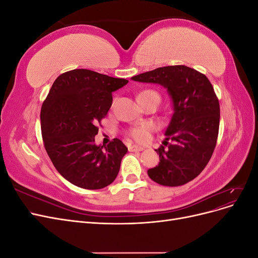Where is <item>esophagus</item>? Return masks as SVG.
I'll return each instance as SVG.
<instances>
[{"label":"esophagus","mask_w":258,"mask_h":258,"mask_svg":"<svg viewBox=\"0 0 258 258\" xmlns=\"http://www.w3.org/2000/svg\"><path fill=\"white\" fill-rule=\"evenodd\" d=\"M128 148L130 152H141V151L145 150V147L140 146V145H129Z\"/></svg>","instance_id":"1"}]
</instances>
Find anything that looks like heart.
Instances as JSON below:
<instances>
[{
  "label": "heart",
  "mask_w": 258,
  "mask_h": 258,
  "mask_svg": "<svg viewBox=\"0 0 258 258\" xmlns=\"http://www.w3.org/2000/svg\"><path fill=\"white\" fill-rule=\"evenodd\" d=\"M144 93H156V95H158L157 92H155L153 90H145L140 93V96L144 95ZM152 130H153V127L151 124H147V123L141 124V126H138L130 131V137L138 142H146L147 140L150 139Z\"/></svg>",
  "instance_id": "obj_1"
}]
</instances>
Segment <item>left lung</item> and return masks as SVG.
<instances>
[{
	"instance_id": "obj_1",
	"label": "left lung",
	"mask_w": 258,
	"mask_h": 258,
	"mask_svg": "<svg viewBox=\"0 0 258 258\" xmlns=\"http://www.w3.org/2000/svg\"><path fill=\"white\" fill-rule=\"evenodd\" d=\"M159 84L172 99L173 114L158 150L159 163L148 169L154 182L181 186L197 177L212 157L220 128V102L208 77L186 66H169L131 77ZM171 141V144L167 141Z\"/></svg>"
}]
</instances>
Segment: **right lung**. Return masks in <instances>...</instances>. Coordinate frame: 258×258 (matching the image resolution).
I'll return each instance as SVG.
<instances>
[{
    "label": "right lung",
    "instance_id": "right-lung-1",
    "mask_svg": "<svg viewBox=\"0 0 258 258\" xmlns=\"http://www.w3.org/2000/svg\"><path fill=\"white\" fill-rule=\"evenodd\" d=\"M127 80L75 69L57 77L41 110L45 150L67 181L85 189L114 182L128 148L119 139L96 145L98 123L112 105L113 91Z\"/></svg>",
    "mask_w": 258,
    "mask_h": 258
}]
</instances>
